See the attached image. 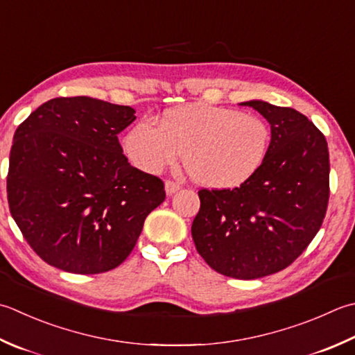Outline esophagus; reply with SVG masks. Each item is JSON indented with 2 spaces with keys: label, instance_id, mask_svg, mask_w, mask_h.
I'll list each match as a JSON object with an SVG mask.
<instances>
[{
  "label": "esophagus",
  "instance_id": "1",
  "mask_svg": "<svg viewBox=\"0 0 355 355\" xmlns=\"http://www.w3.org/2000/svg\"><path fill=\"white\" fill-rule=\"evenodd\" d=\"M180 186L178 183H175V182H171V180H168V182L164 183V189H166V193H168V196H172V193H175L177 191H180Z\"/></svg>",
  "mask_w": 355,
  "mask_h": 355
}]
</instances>
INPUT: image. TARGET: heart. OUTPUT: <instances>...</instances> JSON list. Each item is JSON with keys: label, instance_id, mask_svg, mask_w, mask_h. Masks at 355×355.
<instances>
[{"label": "heart", "instance_id": "1", "mask_svg": "<svg viewBox=\"0 0 355 355\" xmlns=\"http://www.w3.org/2000/svg\"><path fill=\"white\" fill-rule=\"evenodd\" d=\"M270 130L265 120L237 109L192 103L168 109L159 126L138 121L123 140L124 154L141 172L157 175L184 154L197 183L234 189L248 183L265 163Z\"/></svg>", "mask_w": 355, "mask_h": 355}]
</instances>
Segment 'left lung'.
<instances>
[{
    "mask_svg": "<svg viewBox=\"0 0 355 355\" xmlns=\"http://www.w3.org/2000/svg\"><path fill=\"white\" fill-rule=\"evenodd\" d=\"M270 124L260 171L234 189H201L192 223L198 254L214 270L240 280L288 268L320 229L329 200V152L314 123L293 107L252 100Z\"/></svg>",
    "mask_w": 355,
    "mask_h": 355,
    "instance_id": "1",
    "label": "left lung"
}]
</instances>
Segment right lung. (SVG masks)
<instances>
[{
	"label": "right lung",
	"instance_id": "right-lung-1",
	"mask_svg": "<svg viewBox=\"0 0 355 355\" xmlns=\"http://www.w3.org/2000/svg\"><path fill=\"white\" fill-rule=\"evenodd\" d=\"M135 110L90 96L53 98L19 124L7 200L24 239L51 266L100 274L120 266L166 198L158 177L130 166L118 134Z\"/></svg>",
	"mask_w": 355,
	"mask_h": 355
}]
</instances>
